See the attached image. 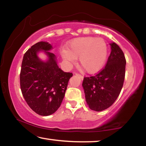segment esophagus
Masks as SVG:
<instances>
[{
  "mask_svg": "<svg viewBox=\"0 0 146 146\" xmlns=\"http://www.w3.org/2000/svg\"><path fill=\"white\" fill-rule=\"evenodd\" d=\"M75 75L78 76V77L81 79V80H83V78H84V76H83L82 75H80V74H78V73H75Z\"/></svg>",
  "mask_w": 146,
  "mask_h": 146,
  "instance_id": "esophagus-1",
  "label": "esophagus"
}]
</instances>
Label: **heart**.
<instances>
[{
  "label": "heart",
  "instance_id": "b5f03b06",
  "mask_svg": "<svg viewBox=\"0 0 146 146\" xmlns=\"http://www.w3.org/2000/svg\"><path fill=\"white\" fill-rule=\"evenodd\" d=\"M68 49L61 51L63 60L68 64L78 58L80 66L89 73L100 70L108 55L107 45L104 39L94 37H81L71 41Z\"/></svg>",
  "mask_w": 146,
  "mask_h": 146
}]
</instances>
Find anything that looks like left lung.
Instances as JSON below:
<instances>
[{
  "instance_id": "left-lung-1",
  "label": "left lung",
  "mask_w": 146,
  "mask_h": 146,
  "mask_svg": "<svg viewBox=\"0 0 146 146\" xmlns=\"http://www.w3.org/2000/svg\"><path fill=\"white\" fill-rule=\"evenodd\" d=\"M110 45L111 51L105 68L95 76L84 77L82 82L87 104L95 111L105 110L115 102L124 81V54L116 43Z\"/></svg>"
}]
</instances>
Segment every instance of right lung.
I'll return each mask as SVG.
<instances>
[{"instance_id":"obj_1","label":"right lung","mask_w":146,"mask_h":146,"mask_svg":"<svg viewBox=\"0 0 146 146\" xmlns=\"http://www.w3.org/2000/svg\"><path fill=\"white\" fill-rule=\"evenodd\" d=\"M53 47L48 42H39L24 54L21 66L20 83L27 104L39 115H52L61 105L71 73L58 67ZM44 52L48 58L42 61L38 54Z\"/></svg>"}]
</instances>
